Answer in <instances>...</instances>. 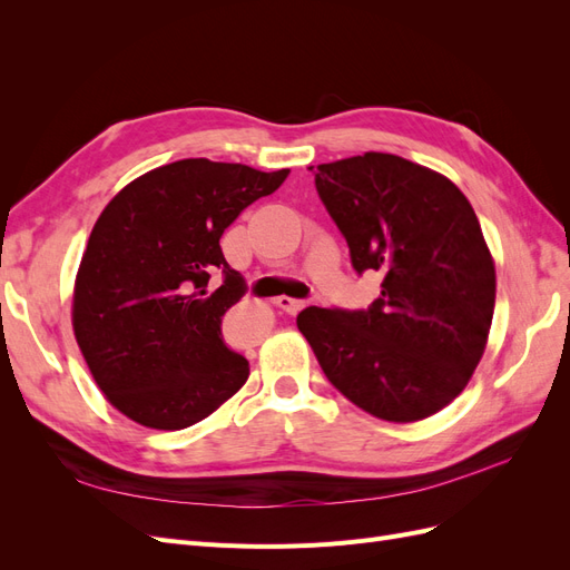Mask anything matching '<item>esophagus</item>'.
<instances>
[{
    "label": "esophagus",
    "instance_id": "1",
    "mask_svg": "<svg viewBox=\"0 0 570 570\" xmlns=\"http://www.w3.org/2000/svg\"><path fill=\"white\" fill-rule=\"evenodd\" d=\"M275 306H278V308H283V312L285 314H297L299 312V308H304V302H299V299H292V297H278V299H275Z\"/></svg>",
    "mask_w": 570,
    "mask_h": 570
}]
</instances>
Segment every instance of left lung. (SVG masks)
I'll return each instance as SVG.
<instances>
[{
	"label": "left lung",
	"mask_w": 570,
	"mask_h": 570,
	"mask_svg": "<svg viewBox=\"0 0 570 570\" xmlns=\"http://www.w3.org/2000/svg\"><path fill=\"white\" fill-rule=\"evenodd\" d=\"M316 189L356 273L383 283L368 312L306 306L299 333L371 416H433L469 385L492 327L494 258L471 202L438 170L383 151L321 164Z\"/></svg>",
	"instance_id": "left-lung-1"
}]
</instances>
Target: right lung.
I'll use <instances>...</instances> for the list:
<instances>
[{
  "instance_id": "1",
  "label": "right lung",
  "mask_w": 570,
  "mask_h": 570,
  "mask_svg": "<svg viewBox=\"0 0 570 570\" xmlns=\"http://www.w3.org/2000/svg\"><path fill=\"white\" fill-rule=\"evenodd\" d=\"M289 168L183 159L147 170L105 206L73 285V335L97 387L130 421L180 430L245 385L249 361L226 347L223 314L245 295L220 235ZM227 275L214 293L210 271Z\"/></svg>"
}]
</instances>
